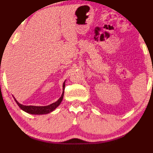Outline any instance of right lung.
<instances>
[{"label":"right lung","instance_id":"obj_1","mask_svg":"<svg viewBox=\"0 0 153 153\" xmlns=\"http://www.w3.org/2000/svg\"><path fill=\"white\" fill-rule=\"evenodd\" d=\"M65 82L63 83V91H62V94L59 99H58L57 101L54 103H52L48 106H26L23 105V104L19 103V102L16 101V100L14 98V100L16 102V104H18V106L22 108L23 111H24L25 112L28 113V114H35V115H40V114H49V113L53 111V110H55V108L58 107V106L60 105V104L61 103L62 98H63L64 95V90L65 87Z\"/></svg>","mask_w":153,"mask_h":153}]
</instances>
